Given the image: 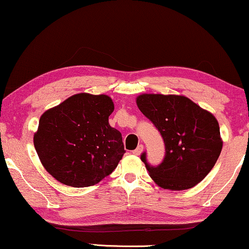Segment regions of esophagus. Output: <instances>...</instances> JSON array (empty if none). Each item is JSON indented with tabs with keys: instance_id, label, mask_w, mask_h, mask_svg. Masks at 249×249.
Returning <instances> with one entry per match:
<instances>
[{
	"instance_id": "1",
	"label": "esophagus",
	"mask_w": 249,
	"mask_h": 249,
	"mask_svg": "<svg viewBox=\"0 0 249 249\" xmlns=\"http://www.w3.org/2000/svg\"><path fill=\"white\" fill-rule=\"evenodd\" d=\"M142 150H143V146L142 145H138V147H137L135 150H132V154L133 155H137V156H138V155L142 154Z\"/></svg>"
}]
</instances>
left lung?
I'll return each instance as SVG.
<instances>
[{"mask_svg":"<svg viewBox=\"0 0 249 249\" xmlns=\"http://www.w3.org/2000/svg\"><path fill=\"white\" fill-rule=\"evenodd\" d=\"M137 106L160 132L165 143L160 165H150L146 151L140 156L156 184L186 190L202 181L222 149L217 119L179 95L142 94L137 98Z\"/></svg>","mask_w":249,"mask_h":249,"instance_id":"8db88e82","label":"left lung"}]
</instances>
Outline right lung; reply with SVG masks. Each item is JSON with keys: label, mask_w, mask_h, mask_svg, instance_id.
<instances>
[{"label": "right lung", "mask_w": 249, "mask_h": 249, "mask_svg": "<svg viewBox=\"0 0 249 249\" xmlns=\"http://www.w3.org/2000/svg\"><path fill=\"white\" fill-rule=\"evenodd\" d=\"M107 95L75 94L42 114L34 143L46 171L73 187L110 175L125 153L121 132L109 124Z\"/></svg>", "instance_id": "1"}]
</instances>
